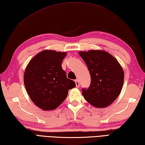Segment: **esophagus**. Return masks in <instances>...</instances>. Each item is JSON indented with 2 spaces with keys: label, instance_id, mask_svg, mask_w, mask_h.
<instances>
[{
  "label": "esophagus",
  "instance_id": "obj_1",
  "mask_svg": "<svg viewBox=\"0 0 145 145\" xmlns=\"http://www.w3.org/2000/svg\"><path fill=\"white\" fill-rule=\"evenodd\" d=\"M74 82H75V84H76V87H77V88L79 87H80V82H79V81H78V80H76L74 81Z\"/></svg>",
  "mask_w": 145,
  "mask_h": 145
}]
</instances>
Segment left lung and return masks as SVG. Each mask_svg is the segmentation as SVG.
Wrapping results in <instances>:
<instances>
[{
  "label": "left lung",
  "mask_w": 145,
  "mask_h": 145,
  "mask_svg": "<svg viewBox=\"0 0 145 145\" xmlns=\"http://www.w3.org/2000/svg\"><path fill=\"white\" fill-rule=\"evenodd\" d=\"M91 76L88 89H82L85 99L97 108H106L118 97L123 87L124 72L118 60L105 50L79 52Z\"/></svg>",
  "instance_id": "1"
}]
</instances>
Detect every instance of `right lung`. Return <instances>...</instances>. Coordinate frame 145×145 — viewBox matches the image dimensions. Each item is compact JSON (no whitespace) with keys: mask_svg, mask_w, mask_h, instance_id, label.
<instances>
[{"mask_svg":"<svg viewBox=\"0 0 145 145\" xmlns=\"http://www.w3.org/2000/svg\"><path fill=\"white\" fill-rule=\"evenodd\" d=\"M67 53L45 50L34 56L24 72V85L28 95L37 107L53 110L67 97L75 83L67 78L62 62Z\"/></svg>","mask_w":145,"mask_h":145,"instance_id":"obj_1","label":"right lung"}]
</instances>
